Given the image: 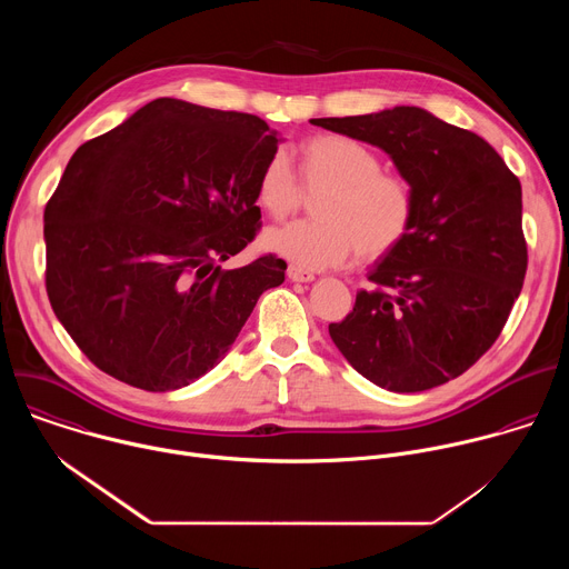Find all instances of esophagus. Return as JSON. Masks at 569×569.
Here are the masks:
<instances>
[{
    "instance_id": "obj_1",
    "label": "esophagus",
    "mask_w": 569,
    "mask_h": 569,
    "mask_svg": "<svg viewBox=\"0 0 569 569\" xmlns=\"http://www.w3.org/2000/svg\"><path fill=\"white\" fill-rule=\"evenodd\" d=\"M288 279L297 281V283H308L315 279V274L310 270H303L299 266H288Z\"/></svg>"
}]
</instances>
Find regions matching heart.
<instances>
[{
    "label": "heart",
    "mask_w": 569,
    "mask_h": 569,
    "mask_svg": "<svg viewBox=\"0 0 569 569\" xmlns=\"http://www.w3.org/2000/svg\"><path fill=\"white\" fill-rule=\"evenodd\" d=\"M297 157L301 184L321 189L312 200L317 218L270 229L263 238L268 250L303 270H327L356 252L365 261L382 259L408 238L417 216L415 184L385 173L376 150L347 134L321 132L303 139ZM299 198L288 157L274 152L257 178V204L283 220Z\"/></svg>",
    "instance_id": "heart-1"
}]
</instances>
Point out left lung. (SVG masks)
Returning <instances> with one entry per match:
<instances>
[{"instance_id": "left-lung-1", "label": "left lung", "mask_w": 569, "mask_h": 569, "mask_svg": "<svg viewBox=\"0 0 569 569\" xmlns=\"http://www.w3.org/2000/svg\"><path fill=\"white\" fill-rule=\"evenodd\" d=\"M385 150L417 191L415 224L369 272L329 333L373 385L415 393L470 369L500 338L522 290V189L496 148L423 108L310 119Z\"/></svg>"}]
</instances>
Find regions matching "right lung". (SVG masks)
<instances>
[{"mask_svg":"<svg viewBox=\"0 0 569 569\" xmlns=\"http://www.w3.org/2000/svg\"><path fill=\"white\" fill-rule=\"evenodd\" d=\"M279 141L254 114L154 99L71 154L44 209L47 295L101 371L187 387L283 283L274 254L218 266L261 227L257 178Z\"/></svg>","mask_w":569,"mask_h":569,"instance_id":"right-lung-1","label":"right lung"}]
</instances>
